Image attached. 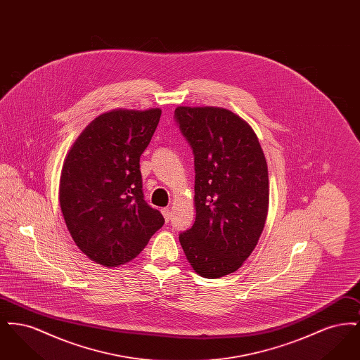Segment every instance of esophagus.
Instances as JSON below:
<instances>
[{
  "instance_id": "obj_1",
  "label": "esophagus",
  "mask_w": 360,
  "mask_h": 360,
  "mask_svg": "<svg viewBox=\"0 0 360 360\" xmlns=\"http://www.w3.org/2000/svg\"><path fill=\"white\" fill-rule=\"evenodd\" d=\"M162 214H163V217H165L166 223H169V221H170V217H172V212H170V209H169V207H163V209H162Z\"/></svg>"
}]
</instances>
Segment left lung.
I'll list each match as a JSON object with an SVG mask.
<instances>
[{"label":"left lung","mask_w":360,"mask_h":360,"mask_svg":"<svg viewBox=\"0 0 360 360\" xmlns=\"http://www.w3.org/2000/svg\"><path fill=\"white\" fill-rule=\"evenodd\" d=\"M194 153L195 221L179 235L193 270L214 279L252 254L269 213L267 162L252 127L217 106H178Z\"/></svg>","instance_id":"8db88e82"}]
</instances>
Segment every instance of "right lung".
I'll use <instances>...</instances> for the list:
<instances>
[{
	"mask_svg": "<svg viewBox=\"0 0 360 360\" xmlns=\"http://www.w3.org/2000/svg\"><path fill=\"white\" fill-rule=\"evenodd\" d=\"M162 110L112 109L90 121L65 158L59 202L70 235L90 260L119 267L165 224L144 201L140 155Z\"/></svg>",
	"mask_w": 360,
	"mask_h": 360,
	"instance_id": "1",
	"label": "right lung"
}]
</instances>
